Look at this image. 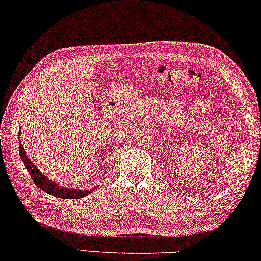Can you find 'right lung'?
Wrapping results in <instances>:
<instances>
[{
  "instance_id": "right-lung-1",
  "label": "right lung",
  "mask_w": 261,
  "mask_h": 261,
  "mask_svg": "<svg viewBox=\"0 0 261 261\" xmlns=\"http://www.w3.org/2000/svg\"><path fill=\"white\" fill-rule=\"evenodd\" d=\"M19 153L20 158L24 162L27 170H28L29 174L32 176L33 181H34L41 190L50 194V195L59 197V199H82V197L91 194L92 191H94V189L97 188L95 187L94 189H89V190H74V189H66L59 187L55 181L46 178V176H45L43 173L32 163V161L29 160L28 155L25 154L24 147L22 146V143H19Z\"/></svg>"
}]
</instances>
